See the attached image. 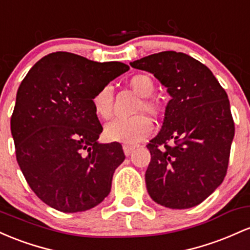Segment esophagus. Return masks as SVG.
Listing matches in <instances>:
<instances>
[{
  "label": "esophagus",
  "mask_w": 250,
  "mask_h": 250,
  "mask_svg": "<svg viewBox=\"0 0 250 250\" xmlns=\"http://www.w3.org/2000/svg\"><path fill=\"white\" fill-rule=\"evenodd\" d=\"M123 148H124V153L126 156H130L131 153L133 152L134 148H136V146H133V145H124L123 146Z\"/></svg>",
  "instance_id": "esophagus-1"
}]
</instances>
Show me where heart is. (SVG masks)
Listing matches in <instances>:
<instances>
[{
    "instance_id": "b5f03b06",
    "label": "heart",
    "mask_w": 250,
    "mask_h": 250,
    "mask_svg": "<svg viewBox=\"0 0 250 250\" xmlns=\"http://www.w3.org/2000/svg\"><path fill=\"white\" fill-rule=\"evenodd\" d=\"M128 86L139 97L144 98L139 104V111L148 113H157L159 110L158 104L153 100L146 99L155 92V83L146 74H136L128 80ZM94 113L102 119H108L112 114L113 93L111 86H104L92 97ZM152 125L147 118L137 116L132 118H117L105 126L104 134L111 142H119L124 144H134L144 139L151 133Z\"/></svg>"
}]
</instances>
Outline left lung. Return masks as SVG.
<instances>
[{
    "instance_id": "1",
    "label": "left lung",
    "mask_w": 250,
    "mask_h": 250,
    "mask_svg": "<svg viewBox=\"0 0 250 250\" xmlns=\"http://www.w3.org/2000/svg\"><path fill=\"white\" fill-rule=\"evenodd\" d=\"M152 73L171 99L162 130L146 145L150 197L170 209L197 206L223 182L235 125L228 95L211 71L184 53H157L130 62Z\"/></svg>"
}]
</instances>
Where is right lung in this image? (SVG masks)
<instances>
[{"label": "right lung", "mask_w": 250, "mask_h": 250, "mask_svg": "<svg viewBox=\"0 0 250 250\" xmlns=\"http://www.w3.org/2000/svg\"><path fill=\"white\" fill-rule=\"evenodd\" d=\"M128 69L118 61L57 52L39 60L22 80L10 119L16 159L47 206L85 211L110 193L125 155L119 143H98L103 126L92 97Z\"/></svg>", "instance_id": "obj_1"}]
</instances>
